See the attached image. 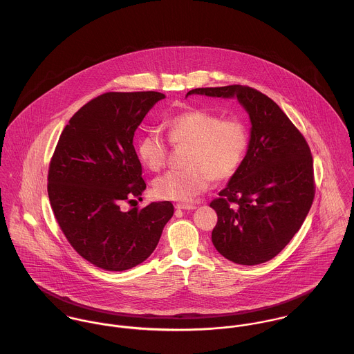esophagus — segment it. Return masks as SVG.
<instances>
[{
    "label": "esophagus",
    "mask_w": 354,
    "mask_h": 354,
    "mask_svg": "<svg viewBox=\"0 0 354 354\" xmlns=\"http://www.w3.org/2000/svg\"><path fill=\"white\" fill-rule=\"evenodd\" d=\"M176 208H178V209H195L196 205L195 204H188V203H177Z\"/></svg>",
    "instance_id": "1"
}]
</instances>
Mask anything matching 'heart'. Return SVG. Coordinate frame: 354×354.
I'll list each match as a JSON object with an SVG mask.
<instances>
[{"label": "heart", "mask_w": 354, "mask_h": 354, "mask_svg": "<svg viewBox=\"0 0 354 354\" xmlns=\"http://www.w3.org/2000/svg\"><path fill=\"white\" fill-rule=\"evenodd\" d=\"M169 139L174 146H189L184 170H170L153 181L159 199L189 202L204 192L212 180H227L239 170L248 149V131L237 118L191 110L166 122ZM143 163L153 171L167 160L169 146L159 131L149 129L138 143Z\"/></svg>", "instance_id": "obj_1"}]
</instances>
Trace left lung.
Instances as JSON below:
<instances>
[{"instance_id":"1","label":"left lung","mask_w":354,"mask_h":354,"mask_svg":"<svg viewBox=\"0 0 354 354\" xmlns=\"http://www.w3.org/2000/svg\"><path fill=\"white\" fill-rule=\"evenodd\" d=\"M237 98L251 120V138L241 166L219 198L209 203L218 222L211 240L233 263L271 260L300 230L315 196L313 160L308 143L281 107L247 86L207 87L188 95Z\"/></svg>"}]
</instances>
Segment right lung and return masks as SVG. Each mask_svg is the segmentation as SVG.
Masks as SVG:
<instances>
[{
  "label": "right lung",
  "mask_w": 354,
  "mask_h": 354,
  "mask_svg": "<svg viewBox=\"0 0 354 354\" xmlns=\"http://www.w3.org/2000/svg\"><path fill=\"white\" fill-rule=\"evenodd\" d=\"M163 98L156 91L102 94L73 114L53 153L48 194L54 216L73 250L103 270L143 263L173 216L170 202L121 209L146 189L133 136Z\"/></svg>",
  "instance_id": "obj_1"
}]
</instances>
